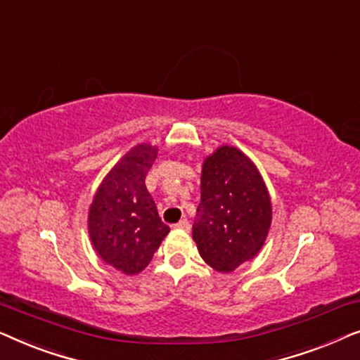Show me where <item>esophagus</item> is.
Here are the masks:
<instances>
[{"mask_svg": "<svg viewBox=\"0 0 360 360\" xmlns=\"http://www.w3.org/2000/svg\"><path fill=\"white\" fill-rule=\"evenodd\" d=\"M175 228H176V229H181V231H190L188 219H181V221H179V223L175 224Z\"/></svg>", "mask_w": 360, "mask_h": 360, "instance_id": "obj_1", "label": "esophagus"}]
</instances>
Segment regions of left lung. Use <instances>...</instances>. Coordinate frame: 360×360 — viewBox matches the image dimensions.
Listing matches in <instances>:
<instances>
[{"label": "left lung", "mask_w": 360, "mask_h": 360, "mask_svg": "<svg viewBox=\"0 0 360 360\" xmlns=\"http://www.w3.org/2000/svg\"><path fill=\"white\" fill-rule=\"evenodd\" d=\"M201 200L193 240L201 259L229 274L252 260L272 224V201L252 160L234 146H221L201 169Z\"/></svg>", "instance_id": "obj_1"}]
</instances>
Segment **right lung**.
I'll return each mask as SVG.
<instances>
[{
  "label": "right lung",
  "mask_w": 360,
  "mask_h": 360,
  "mask_svg": "<svg viewBox=\"0 0 360 360\" xmlns=\"http://www.w3.org/2000/svg\"><path fill=\"white\" fill-rule=\"evenodd\" d=\"M155 159L157 146L132 147L103 179L88 211V234L96 254L126 275L142 272L170 233L146 188Z\"/></svg>",
  "instance_id": "right-lung-1"
}]
</instances>
